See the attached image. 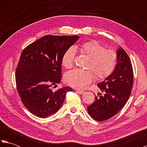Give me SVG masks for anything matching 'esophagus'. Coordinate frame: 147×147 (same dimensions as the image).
Wrapping results in <instances>:
<instances>
[{
	"mask_svg": "<svg viewBox=\"0 0 147 147\" xmlns=\"http://www.w3.org/2000/svg\"><path fill=\"white\" fill-rule=\"evenodd\" d=\"M76 92H77L78 93H79V94H80V95H83V93H85V92H84L83 90H76Z\"/></svg>",
	"mask_w": 147,
	"mask_h": 147,
	"instance_id": "obj_1",
	"label": "esophagus"
}]
</instances>
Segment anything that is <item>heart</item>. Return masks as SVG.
Wrapping results in <instances>:
<instances>
[{"mask_svg": "<svg viewBox=\"0 0 147 147\" xmlns=\"http://www.w3.org/2000/svg\"><path fill=\"white\" fill-rule=\"evenodd\" d=\"M78 50L82 54L90 58L87 69L83 71L74 69L65 74V81L68 85L75 88H83L91 83L94 74L98 80L107 78L113 73L117 62V55L111 49H105V47L96 41H90L69 49L65 52L62 64L66 69L73 67L75 57V51Z\"/></svg>", "mask_w": 147, "mask_h": 147, "instance_id": "b5f03b06", "label": "heart"}]
</instances>
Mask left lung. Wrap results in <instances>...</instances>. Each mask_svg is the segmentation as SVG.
I'll list each match as a JSON object with an SVG mask.
<instances>
[{
	"label": "left lung",
	"mask_w": 147,
	"mask_h": 147,
	"mask_svg": "<svg viewBox=\"0 0 147 147\" xmlns=\"http://www.w3.org/2000/svg\"><path fill=\"white\" fill-rule=\"evenodd\" d=\"M117 63L113 73L98 84L101 93L95 96V101L88 106V114L95 120H107L116 114L126 104L133 85V67L125 51H117Z\"/></svg>",
	"instance_id": "1"
}]
</instances>
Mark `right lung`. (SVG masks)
<instances>
[{"instance_id": "add662e5", "label": "right lung", "mask_w": 147, "mask_h": 147, "mask_svg": "<svg viewBox=\"0 0 147 147\" xmlns=\"http://www.w3.org/2000/svg\"><path fill=\"white\" fill-rule=\"evenodd\" d=\"M78 36L46 35L31 43L21 53L16 71V83L22 102L37 117L45 118L61 108L68 86L53 92L62 78L63 55Z\"/></svg>"}]
</instances>
